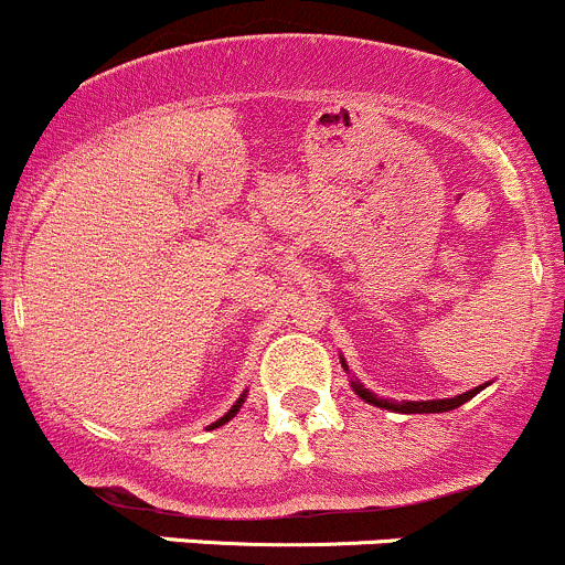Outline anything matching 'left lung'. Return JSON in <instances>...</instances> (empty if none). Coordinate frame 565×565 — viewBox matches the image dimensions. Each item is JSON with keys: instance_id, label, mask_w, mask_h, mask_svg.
<instances>
[{"instance_id": "1", "label": "left lung", "mask_w": 565, "mask_h": 565, "mask_svg": "<svg viewBox=\"0 0 565 565\" xmlns=\"http://www.w3.org/2000/svg\"><path fill=\"white\" fill-rule=\"evenodd\" d=\"M340 362H342V370H345L348 375H351V370H348L345 359H340ZM351 386H353V392H356L359 397L364 399V403L375 405V408H383V411H397V413H446V411H455V408H459V405L468 403L470 397H476V394H479L484 386H490V383H484V386L470 388V392H465V394H457V397H446V399H403V403H397V399L377 397L375 392L364 388L362 383H359V377H353V375H351Z\"/></svg>"}]
</instances>
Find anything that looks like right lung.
I'll use <instances>...</instances> for the list:
<instances>
[{
    "label": "right lung",
    "mask_w": 565,
    "mask_h": 565,
    "mask_svg": "<svg viewBox=\"0 0 565 565\" xmlns=\"http://www.w3.org/2000/svg\"><path fill=\"white\" fill-rule=\"evenodd\" d=\"M244 397H247V392H244V394H242V397H239V399H236V403H234V405H231V411H228V413H225V416H220V418H217V422H214V424H209V429H217V427H223V424H228V422H231V418H234V416H236V411H239V408H242V405H244Z\"/></svg>",
    "instance_id": "right-lung-1"
}]
</instances>
